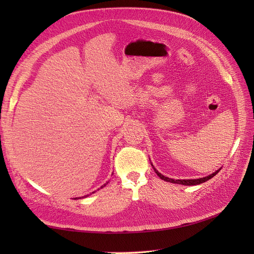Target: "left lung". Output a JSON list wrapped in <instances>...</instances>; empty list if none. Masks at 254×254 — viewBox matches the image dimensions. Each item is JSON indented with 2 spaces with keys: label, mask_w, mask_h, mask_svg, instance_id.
I'll use <instances>...</instances> for the list:
<instances>
[{
  "label": "left lung",
  "mask_w": 254,
  "mask_h": 254,
  "mask_svg": "<svg viewBox=\"0 0 254 254\" xmlns=\"http://www.w3.org/2000/svg\"><path fill=\"white\" fill-rule=\"evenodd\" d=\"M153 166V165H152ZM153 168H154V166H153ZM222 169V168H220ZM220 169H218V170H216L215 172H213V174H210L209 176H207V177H204V178H199V179H186V180H174V179H171V178H168V177H165V176H163L160 174V172H158L157 170H156L155 168H154V170H155V172L156 174H157V176L160 178V179H163L164 181H167V182H171V183H178V185H183V186H196V185H199V183H203V182H205V181H207V180H209V179H212V178L217 174V172L220 170Z\"/></svg>",
  "instance_id": "obj_1"
}]
</instances>
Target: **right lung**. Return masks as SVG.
Returning a JSON list of instances; mask_svg holds the SVG:
<instances>
[{
	"label": "right lung",
	"mask_w": 254,
	"mask_h": 254,
	"mask_svg": "<svg viewBox=\"0 0 254 254\" xmlns=\"http://www.w3.org/2000/svg\"><path fill=\"white\" fill-rule=\"evenodd\" d=\"M105 186H106V185H104V186H101V188H104V187H105Z\"/></svg>",
	"instance_id": "right-lung-1"
}]
</instances>
